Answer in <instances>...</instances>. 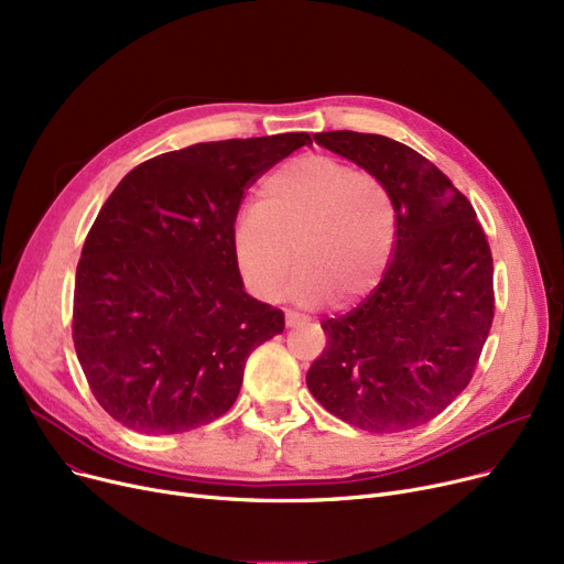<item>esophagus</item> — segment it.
I'll return each instance as SVG.
<instances>
[{
  "label": "esophagus",
  "instance_id": "obj_1",
  "mask_svg": "<svg viewBox=\"0 0 564 564\" xmlns=\"http://www.w3.org/2000/svg\"><path fill=\"white\" fill-rule=\"evenodd\" d=\"M302 322H306L304 315H300L297 311H285V324H288V327H294V324H302Z\"/></svg>",
  "mask_w": 564,
  "mask_h": 564
}]
</instances>
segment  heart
<instances>
[{
  "instance_id": "heart-1",
  "label": "heart",
  "mask_w": 564,
  "mask_h": 564,
  "mask_svg": "<svg viewBox=\"0 0 564 564\" xmlns=\"http://www.w3.org/2000/svg\"><path fill=\"white\" fill-rule=\"evenodd\" d=\"M393 247V205L377 177L334 155H302L260 185L258 205L230 226L237 272L256 297L272 302L294 264L290 294L347 306L370 294Z\"/></svg>"
}]
</instances>
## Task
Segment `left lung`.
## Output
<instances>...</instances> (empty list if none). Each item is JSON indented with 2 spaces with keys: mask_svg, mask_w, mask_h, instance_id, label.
<instances>
[{
  "mask_svg": "<svg viewBox=\"0 0 564 564\" xmlns=\"http://www.w3.org/2000/svg\"><path fill=\"white\" fill-rule=\"evenodd\" d=\"M315 141L372 173L395 210L377 288L322 322L306 383L340 421L377 434L430 423L476 372L494 322V258L470 200L413 148L351 130Z\"/></svg>",
  "mask_w": 564,
  "mask_h": 564,
  "instance_id": "obj_1",
  "label": "left lung"
}]
</instances>
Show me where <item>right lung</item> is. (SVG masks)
Returning a JSON list of instances; mask_svg holds the SVG:
<instances>
[{
    "mask_svg": "<svg viewBox=\"0 0 564 564\" xmlns=\"http://www.w3.org/2000/svg\"><path fill=\"white\" fill-rule=\"evenodd\" d=\"M306 132L196 143L134 166L105 200L75 274L73 343L88 389L139 434L213 423L283 311L245 292L230 226L245 189Z\"/></svg>",
    "mask_w": 564,
    "mask_h": 564,
    "instance_id": "1",
    "label": "right lung"
}]
</instances>
